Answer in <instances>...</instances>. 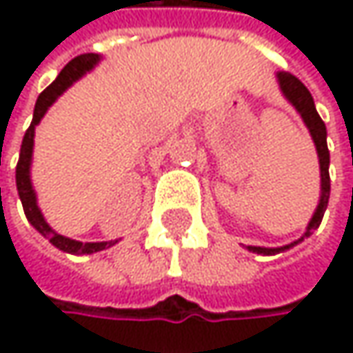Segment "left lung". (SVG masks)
Segmentation results:
<instances>
[{"mask_svg":"<svg viewBox=\"0 0 353 353\" xmlns=\"http://www.w3.org/2000/svg\"><path fill=\"white\" fill-rule=\"evenodd\" d=\"M278 83H280V90H282V94L286 96V100L296 108V112L303 116V120H305V124H307V128H309V132H311V137H313V143H315V147H317L319 168H321V198H319L317 210H315V214H313V219H311V223H309L305 235H303L299 241H294V243L284 247L247 245L249 251H253V253H263V255H274V253L286 251V249L294 247L296 243H301L305 237H309V235L317 229L319 225H321V221H323V214H325L327 202H329V192H331L327 128H325V122L321 120V116L317 114V108H315V102H313V96H311V92L305 88V83H303L299 77H294V75H290V73H286V71H280V73H278Z\"/></svg>","mask_w":353,"mask_h":353,"instance_id":"1","label":"left lung"}]
</instances>
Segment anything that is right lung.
<instances>
[{"label":"right lung","instance_id":"add662e5","mask_svg":"<svg viewBox=\"0 0 353 353\" xmlns=\"http://www.w3.org/2000/svg\"><path fill=\"white\" fill-rule=\"evenodd\" d=\"M100 61L98 54L94 52H88V54H79L75 57L73 61H69L65 65V69L59 73V77L38 96L34 106V116H32V124L28 126L26 134H24V141H22V149H20V159H18V165H16V185H18V194H20V200H22V206H24V214L26 219L30 221V225L34 227L36 231L46 237L52 245L61 251H67V253H73V255H85V253H96V251H102L108 249L118 241H100V243H81V241H75V239H69V237H63L59 233H54L48 223L44 221L38 204H36V194L34 188H32V179H30V163H32V149H34V128L36 124L42 120V116L46 114V110L54 104V100L67 90L71 88L79 77H83L90 69H94V65Z\"/></svg>","mask_w":353,"mask_h":353}]
</instances>
